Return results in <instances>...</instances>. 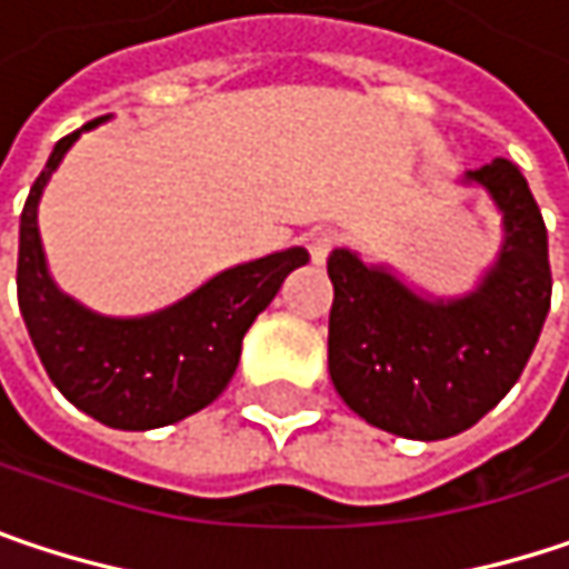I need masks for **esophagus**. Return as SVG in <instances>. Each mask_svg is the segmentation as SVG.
<instances>
[{"mask_svg":"<svg viewBox=\"0 0 569 569\" xmlns=\"http://www.w3.org/2000/svg\"><path fill=\"white\" fill-rule=\"evenodd\" d=\"M306 247H309V253H312V260H316V263H326V257H329V253H332V247H336V233L309 231L306 233Z\"/></svg>","mask_w":569,"mask_h":569,"instance_id":"esophagus-1","label":"esophagus"}]
</instances>
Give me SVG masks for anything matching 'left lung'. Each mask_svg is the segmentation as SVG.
Instances as JSON below:
<instances>
[{
	"instance_id": "1",
	"label": "left lung",
	"mask_w": 569,
	"mask_h": 569,
	"mask_svg": "<svg viewBox=\"0 0 569 569\" xmlns=\"http://www.w3.org/2000/svg\"><path fill=\"white\" fill-rule=\"evenodd\" d=\"M501 214V247L462 296H430L388 263L338 247L329 316V375L371 427L403 439H446L476 427L521 378L550 309L541 208L508 159L466 172Z\"/></svg>"
}]
</instances>
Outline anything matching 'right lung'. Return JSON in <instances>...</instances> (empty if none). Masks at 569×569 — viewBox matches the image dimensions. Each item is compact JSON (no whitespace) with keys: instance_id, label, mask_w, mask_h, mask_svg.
<instances>
[{"instance_id":"add662e5","label":"right lung","mask_w":569,"mask_h":569,"mask_svg":"<svg viewBox=\"0 0 569 569\" xmlns=\"http://www.w3.org/2000/svg\"><path fill=\"white\" fill-rule=\"evenodd\" d=\"M64 136L28 191L19 224V309L31 345L78 410L113 430H156L179 423L221 397L240 361V341L273 302L283 280L309 263L306 247L221 270L184 299L149 316H103L51 280L38 201L80 132Z\"/></svg>"}]
</instances>
